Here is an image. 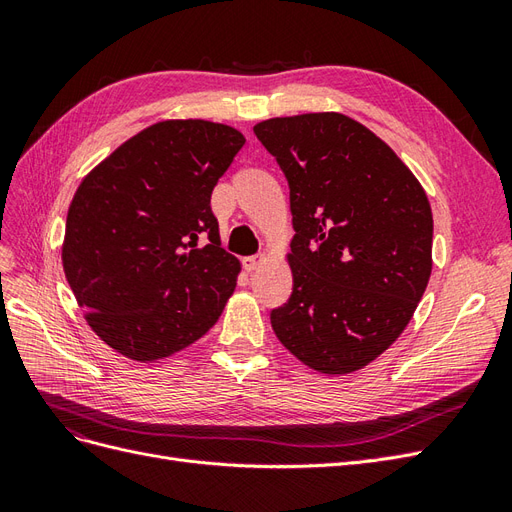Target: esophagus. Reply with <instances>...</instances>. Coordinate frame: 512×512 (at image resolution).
Segmentation results:
<instances>
[{"label":"esophagus","mask_w":512,"mask_h":512,"mask_svg":"<svg viewBox=\"0 0 512 512\" xmlns=\"http://www.w3.org/2000/svg\"><path fill=\"white\" fill-rule=\"evenodd\" d=\"M265 262H267V256H265V254L247 256V258H243V267H245L247 271H258L262 265H265Z\"/></svg>","instance_id":"esophagus-1"}]
</instances>
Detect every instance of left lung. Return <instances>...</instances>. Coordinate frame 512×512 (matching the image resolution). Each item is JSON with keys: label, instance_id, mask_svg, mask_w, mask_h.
<instances>
[{"label": "left lung", "instance_id": "1", "mask_svg": "<svg viewBox=\"0 0 512 512\" xmlns=\"http://www.w3.org/2000/svg\"><path fill=\"white\" fill-rule=\"evenodd\" d=\"M254 134L290 190V299L277 339L322 374L365 367L406 329L431 275L425 190L395 151L339 113L275 117Z\"/></svg>", "mask_w": 512, "mask_h": 512}]
</instances>
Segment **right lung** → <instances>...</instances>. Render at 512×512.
<instances>
[{"instance_id":"1","label":"right lung","mask_w":512,"mask_h":512,"mask_svg":"<svg viewBox=\"0 0 512 512\" xmlns=\"http://www.w3.org/2000/svg\"><path fill=\"white\" fill-rule=\"evenodd\" d=\"M245 138L222 123L162 121L132 136L76 190L66 280L89 327L134 361L203 337L237 286L211 192Z\"/></svg>"}]
</instances>
